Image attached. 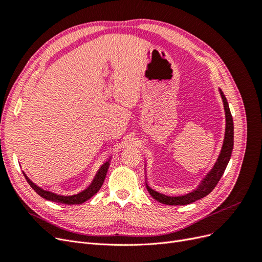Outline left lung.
<instances>
[{
  "label": "left lung",
  "mask_w": 262,
  "mask_h": 262,
  "mask_svg": "<svg viewBox=\"0 0 262 262\" xmlns=\"http://www.w3.org/2000/svg\"><path fill=\"white\" fill-rule=\"evenodd\" d=\"M220 94H221L222 99H223L225 118H226V126H225V137L223 141V146H222L221 153L217 157V161L215 162V164H214L213 168L208 172V175L205 176L203 180L200 182L199 187H198L195 190H193V191L184 195L173 196V195L163 194L161 192L155 191L154 189H152L148 186L147 182H145L147 191L158 202H161L163 204H167V205H186V204L192 203L196 200H200L205 195H208L212 190L216 187L221 177L223 176V173L226 169V166L229 160H231L232 150L234 147V123H233V117L231 114V110H229V107H228V102L222 90H220Z\"/></svg>",
  "instance_id": "1"
}]
</instances>
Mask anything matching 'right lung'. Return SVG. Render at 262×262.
Segmentation results:
<instances>
[{"mask_svg": "<svg viewBox=\"0 0 262 262\" xmlns=\"http://www.w3.org/2000/svg\"><path fill=\"white\" fill-rule=\"evenodd\" d=\"M109 165H110V160L107 161L104 165H101V167L97 171L96 176H95L94 180L92 181V184L89 187H87L85 190H83L82 192L77 193V194H73V195H61L58 193L51 192V191H49V190L42 189L40 187H38L36 184H34V182L26 176L25 172H23V173H24V176H25L28 184L30 185V187L33 188L39 195L42 196L43 199L52 201V202L62 203V204H81L89 199H91V198L95 193H97L98 190L101 188L102 184H104V180L106 178V173L108 171Z\"/></svg>", "mask_w": 262, "mask_h": 262, "instance_id": "right-lung-1", "label": "right lung"}]
</instances>
